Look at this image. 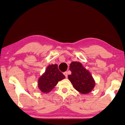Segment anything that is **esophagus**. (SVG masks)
Instances as JSON below:
<instances>
[{
  "label": "esophagus",
  "instance_id": "esophagus-1",
  "mask_svg": "<svg viewBox=\"0 0 125 125\" xmlns=\"http://www.w3.org/2000/svg\"><path fill=\"white\" fill-rule=\"evenodd\" d=\"M64 75H65V78H67L68 77V74H67V72H64Z\"/></svg>",
  "mask_w": 125,
  "mask_h": 125
}]
</instances>
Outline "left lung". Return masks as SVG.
<instances>
[{
  "mask_svg": "<svg viewBox=\"0 0 125 125\" xmlns=\"http://www.w3.org/2000/svg\"><path fill=\"white\" fill-rule=\"evenodd\" d=\"M69 70L72 73L68 77L75 89L83 94L91 92L95 85V82L90 73L82 63L72 62L70 64Z\"/></svg>",
  "mask_w": 125,
  "mask_h": 125,
  "instance_id": "left-lung-1",
  "label": "left lung"
}]
</instances>
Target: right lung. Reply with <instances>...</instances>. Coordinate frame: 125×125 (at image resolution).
I'll return each mask as SVG.
<instances>
[{
	"label": "right lung",
	"instance_id": "add662e5",
	"mask_svg": "<svg viewBox=\"0 0 125 125\" xmlns=\"http://www.w3.org/2000/svg\"><path fill=\"white\" fill-rule=\"evenodd\" d=\"M65 76L59 71L57 64H50L38 80V87L42 93H48L54 88Z\"/></svg>",
	"mask_w": 125,
	"mask_h": 125
}]
</instances>
